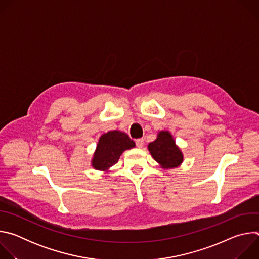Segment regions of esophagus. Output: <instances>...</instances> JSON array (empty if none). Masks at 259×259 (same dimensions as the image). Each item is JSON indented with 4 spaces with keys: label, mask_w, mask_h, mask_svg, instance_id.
I'll use <instances>...</instances> for the list:
<instances>
[{
    "label": "esophagus",
    "mask_w": 259,
    "mask_h": 259,
    "mask_svg": "<svg viewBox=\"0 0 259 259\" xmlns=\"http://www.w3.org/2000/svg\"><path fill=\"white\" fill-rule=\"evenodd\" d=\"M136 146L139 147V149H141V147L143 146V143H144V140L142 138H139V139H136Z\"/></svg>",
    "instance_id": "34e87169"
}]
</instances>
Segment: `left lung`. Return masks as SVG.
<instances>
[{"label": "left lung", "instance_id": "1", "mask_svg": "<svg viewBox=\"0 0 259 259\" xmlns=\"http://www.w3.org/2000/svg\"><path fill=\"white\" fill-rule=\"evenodd\" d=\"M147 150L165 170L177 168L183 162V154L168 130L159 131L156 140L147 145Z\"/></svg>", "mask_w": 259, "mask_h": 259}]
</instances>
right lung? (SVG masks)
<instances>
[{
    "instance_id": "add662e5",
    "label": "right lung",
    "mask_w": 259,
    "mask_h": 259,
    "mask_svg": "<svg viewBox=\"0 0 259 259\" xmlns=\"http://www.w3.org/2000/svg\"><path fill=\"white\" fill-rule=\"evenodd\" d=\"M133 147H135V142L123 131L113 130L103 133L98 139L91 166L95 170L108 172L110 167L119 161L121 155Z\"/></svg>"
}]
</instances>
